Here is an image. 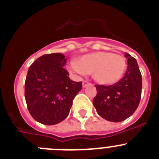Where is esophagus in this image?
I'll list each match as a JSON object with an SVG mask.
<instances>
[{"instance_id": "esophagus-1", "label": "esophagus", "mask_w": 159, "mask_h": 159, "mask_svg": "<svg viewBox=\"0 0 159 159\" xmlns=\"http://www.w3.org/2000/svg\"><path fill=\"white\" fill-rule=\"evenodd\" d=\"M90 83L88 82V81H86V80H84L83 81V88H86V87H88V85H90Z\"/></svg>"}]
</instances>
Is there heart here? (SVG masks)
<instances>
[{"label":"heart","mask_w":159,"mask_h":159,"mask_svg":"<svg viewBox=\"0 0 159 159\" xmlns=\"http://www.w3.org/2000/svg\"><path fill=\"white\" fill-rule=\"evenodd\" d=\"M127 64L123 57L110 52H97L83 56L69 64V71L76 74H92L102 85H112L123 77Z\"/></svg>","instance_id":"b5f03b06"}]
</instances>
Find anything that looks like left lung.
Here are the masks:
<instances>
[{
  "label": "left lung",
  "instance_id": "left-lung-1",
  "mask_svg": "<svg viewBox=\"0 0 159 159\" xmlns=\"http://www.w3.org/2000/svg\"><path fill=\"white\" fill-rule=\"evenodd\" d=\"M127 69L124 76L111 86L95 85L97 95L93 105L97 113L111 122H122L134 114L139 104L142 75L137 60L126 53Z\"/></svg>",
  "mask_w": 159,
  "mask_h": 159
}]
</instances>
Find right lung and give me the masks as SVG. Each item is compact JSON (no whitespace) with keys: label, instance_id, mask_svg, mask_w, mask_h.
<instances>
[{"label":"right lung","instance_id":"add662e5","mask_svg":"<svg viewBox=\"0 0 159 159\" xmlns=\"http://www.w3.org/2000/svg\"><path fill=\"white\" fill-rule=\"evenodd\" d=\"M67 60L61 53L41 56L29 68L25 97L32 117L44 125L62 122L69 114L72 101L82 89L64 69Z\"/></svg>","mask_w":159,"mask_h":159}]
</instances>
